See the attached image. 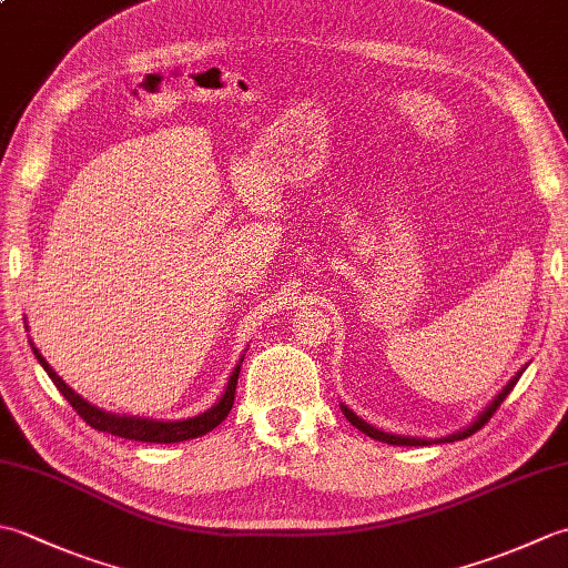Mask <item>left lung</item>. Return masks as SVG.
<instances>
[{"instance_id": "1", "label": "left lung", "mask_w": 568, "mask_h": 568, "mask_svg": "<svg viewBox=\"0 0 568 568\" xmlns=\"http://www.w3.org/2000/svg\"><path fill=\"white\" fill-rule=\"evenodd\" d=\"M517 378H520V373H517V376L508 383V385H505V388H503V393L496 397V400H493L486 409H484V415H480L476 422H474V425H470L468 429H464V432H456V434H452V437H444L442 442H456V439H466V437H470V434H474V432H478L480 427H484L486 425V422L493 417V415H496V409L500 407V403L505 400V397H508V393L515 388V383H517ZM342 413L346 415V419L348 422H352V425L356 427V429H361V432H364V434H368V437H373V439H378V442H388V444H397V446H419V444H429L427 439H409V437H397V434H388V432H381V429H376V427H371V425H366V422L364 419H361V417H356L354 413H352V409H348L346 405H342Z\"/></svg>"}]
</instances>
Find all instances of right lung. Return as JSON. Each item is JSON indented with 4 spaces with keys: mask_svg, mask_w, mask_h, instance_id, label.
I'll use <instances>...</instances> for the list:
<instances>
[{
    "mask_svg": "<svg viewBox=\"0 0 568 568\" xmlns=\"http://www.w3.org/2000/svg\"><path fill=\"white\" fill-rule=\"evenodd\" d=\"M33 354H36V358H39L43 371L48 373V378L55 383V388L63 393V397L72 405V409H75V413L84 422H88L90 427L106 432V434H114V437H124V439H134V442H153V444H173V442L195 439V437H202V434L212 432L216 425H222V419L229 415V409H232V405H234L236 381H239V371H241V366L234 368L226 390L220 397V403L210 407L207 413L183 419V422H153V419H141V417H119V415L104 413V409H98L88 400H82L75 390L68 388L63 378H58V373L48 366V361L39 354V348L36 346H33Z\"/></svg>",
    "mask_w": 568,
    "mask_h": 568,
    "instance_id": "1",
    "label": "right lung"
}]
</instances>
